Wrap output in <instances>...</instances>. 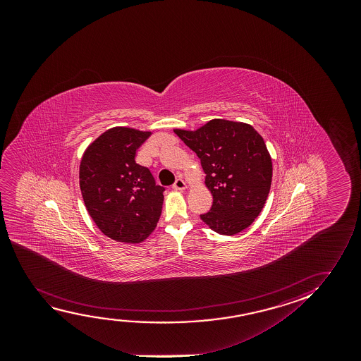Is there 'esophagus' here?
<instances>
[{
	"label": "esophagus",
	"mask_w": 361,
	"mask_h": 361,
	"mask_svg": "<svg viewBox=\"0 0 361 361\" xmlns=\"http://www.w3.org/2000/svg\"><path fill=\"white\" fill-rule=\"evenodd\" d=\"M173 190H185L186 183H185L183 178H176V181L173 183Z\"/></svg>",
	"instance_id": "esophagus-1"
}]
</instances>
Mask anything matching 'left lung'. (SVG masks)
<instances>
[{
  "mask_svg": "<svg viewBox=\"0 0 361 361\" xmlns=\"http://www.w3.org/2000/svg\"><path fill=\"white\" fill-rule=\"evenodd\" d=\"M201 160L212 207L200 217L212 231L233 235L262 212L270 191L272 164L262 135L249 124L213 119L188 132L175 129Z\"/></svg>",
  "mask_w": 361,
  "mask_h": 361,
  "instance_id": "8db88e82",
  "label": "left lung"
}]
</instances>
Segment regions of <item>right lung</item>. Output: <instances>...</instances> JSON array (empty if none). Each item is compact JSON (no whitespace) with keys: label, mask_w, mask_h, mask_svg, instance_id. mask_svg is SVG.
Here are the masks:
<instances>
[{"label":"right lung","mask_w":361,"mask_h":361,"mask_svg":"<svg viewBox=\"0 0 361 361\" xmlns=\"http://www.w3.org/2000/svg\"><path fill=\"white\" fill-rule=\"evenodd\" d=\"M150 132L116 127L86 149L80 164L85 206L104 235L123 243L143 242L163 208L165 188L150 170L135 163V152Z\"/></svg>","instance_id":"obj_1"}]
</instances>
